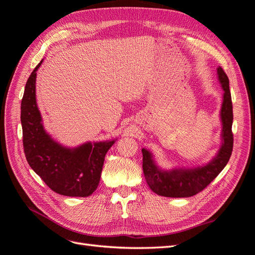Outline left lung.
I'll use <instances>...</instances> for the list:
<instances>
[{
	"instance_id": "8db88e82",
	"label": "left lung",
	"mask_w": 255,
	"mask_h": 255,
	"mask_svg": "<svg viewBox=\"0 0 255 255\" xmlns=\"http://www.w3.org/2000/svg\"><path fill=\"white\" fill-rule=\"evenodd\" d=\"M218 78L225 90L221 107L222 140L221 148L211 163L195 169H175L164 171L157 168L149 151L142 149V169L145 181L153 192L164 197L187 198L195 196L210 185L226 167L233 151V104L229 87V79L221 67Z\"/></svg>"
}]
</instances>
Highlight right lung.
<instances>
[{
    "label": "right lung",
    "mask_w": 255,
    "mask_h": 255,
    "mask_svg": "<svg viewBox=\"0 0 255 255\" xmlns=\"http://www.w3.org/2000/svg\"><path fill=\"white\" fill-rule=\"evenodd\" d=\"M26 82L21 102L23 149L28 165L56 194L88 197L100 182L106 152L115 140L64 148L45 133L36 103V71Z\"/></svg>",
    "instance_id": "right-lung-1"
}]
</instances>
